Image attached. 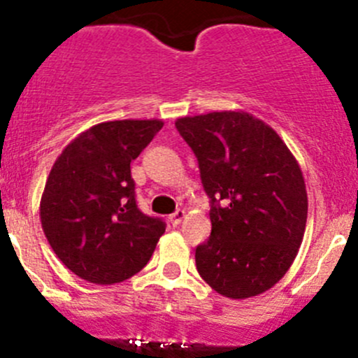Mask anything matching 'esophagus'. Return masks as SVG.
<instances>
[{
    "mask_svg": "<svg viewBox=\"0 0 358 358\" xmlns=\"http://www.w3.org/2000/svg\"><path fill=\"white\" fill-rule=\"evenodd\" d=\"M183 219H185V212H183V210H176L175 213H171V215H169V222H171L173 226L180 224Z\"/></svg>",
    "mask_w": 358,
    "mask_h": 358,
    "instance_id": "esophagus-1",
    "label": "esophagus"
}]
</instances>
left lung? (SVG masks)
Instances as JSON below:
<instances>
[{"instance_id": "8db88e82", "label": "left lung", "mask_w": 358, "mask_h": 358, "mask_svg": "<svg viewBox=\"0 0 358 358\" xmlns=\"http://www.w3.org/2000/svg\"><path fill=\"white\" fill-rule=\"evenodd\" d=\"M210 198L212 233L196 247L206 285L249 299L282 279L302 243L307 192L295 157L279 134L243 111L176 120Z\"/></svg>"}]
</instances>
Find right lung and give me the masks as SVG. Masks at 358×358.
Listing matches in <instances>:
<instances>
[{
  "mask_svg": "<svg viewBox=\"0 0 358 358\" xmlns=\"http://www.w3.org/2000/svg\"><path fill=\"white\" fill-rule=\"evenodd\" d=\"M160 120H116L66 145L45 182L40 220L63 265L93 285H115L152 258L166 222L136 203L130 162L162 129Z\"/></svg>",
  "mask_w": 358,
  "mask_h": 358,
  "instance_id": "obj_1",
  "label": "right lung"
}]
</instances>
